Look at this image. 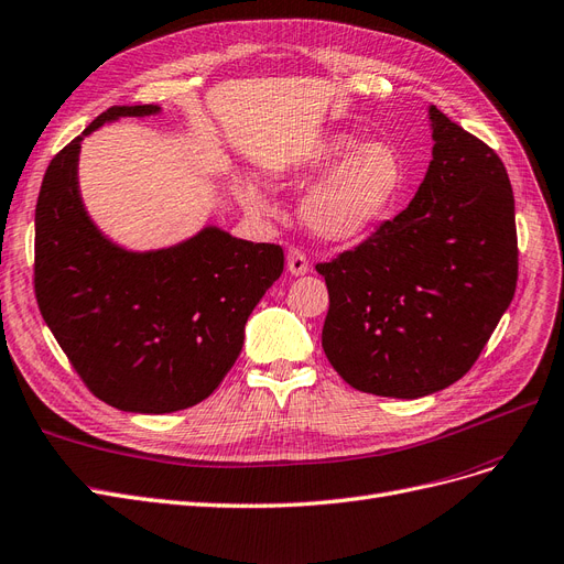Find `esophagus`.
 Returning <instances> with one entry per match:
<instances>
[{"label": "esophagus", "instance_id": "1", "mask_svg": "<svg viewBox=\"0 0 564 564\" xmlns=\"http://www.w3.org/2000/svg\"><path fill=\"white\" fill-rule=\"evenodd\" d=\"M288 271L293 276H304L306 271H308V260H306V256L302 250H297V248H290L288 250Z\"/></svg>", "mask_w": 564, "mask_h": 564}]
</instances>
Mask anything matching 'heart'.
<instances>
[{"label":"heart","instance_id":"1","mask_svg":"<svg viewBox=\"0 0 564 564\" xmlns=\"http://www.w3.org/2000/svg\"><path fill=\"white\" fill-rule=\"evenodd\" d=\"M300 204L304 225L318 239L349 243L372 231L393 208L405 185L398 152L387 142L358 144L354 135L335 133L308 144L304 152L269 171L274 187H304ZM231 194L250 217L271 213L269 196L248 177L231 180Z\"/></svg>","mask_w":564,"mask_h":564}]
</instances>
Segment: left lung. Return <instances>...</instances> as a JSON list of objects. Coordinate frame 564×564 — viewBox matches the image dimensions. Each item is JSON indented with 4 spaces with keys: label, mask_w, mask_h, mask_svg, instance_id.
I'll use <instances>...</instances> for the list:
<instances>
[{
    "label": "left lung",
    "mask_w": 564,
    "mask_h": 564,
    "mask_svg": "<svg viewBox=\"0 0 564 564\" xmlns=\"http://www.w3.org/2000/svg\"><path fill=\"white\" fill-rule=\"evenodd\" d=\"M431 163L410 206L316 264L323 351L358 391L422 398L462 379L516 293L511 180L495 150L429 107Z\"/></svg>",
    "instance_id": "8db88e82"
}]
</instances>
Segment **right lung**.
I'll return each instance as SVG.
<instances>
[{
    "label": "right lung",
    "mask_w": 564,
    "mask_h": 564,
    "mask_svg": "<svg viewBox=\"0 0 564 564\" xmlns=\"http://www.w3.org/2000/svg\"><path fill=\"white\" fill-rule=\"evenodd\" d=\"M159 105H117L61 150L34 210V293L72 368L100 401L166 414L208 398L243 347L246 321L283 271V248L206 225L156 250H129L90 220L82 140Z\"/></svg>",
    "instance_id": "add662e5"
}]
</instances>
